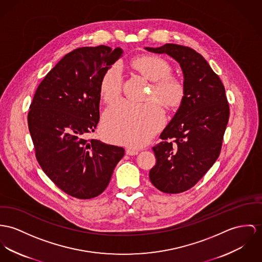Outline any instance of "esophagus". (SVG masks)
<instances>
[{"mask_svg":"<svg viewBox=\"0 0 262 262\" xmlns=\"http://www.w3.org/2000/svg\"><path fill=\"white\" fill-rule=\"evenodd\" d=\"M126 155L128 156H136L139 154V150L138 149H134V148H126Z\"/></svg>","mask_w":262,"mask_h":262,"instance_id":"obj_1","label":"esophagus"}]
</instances>
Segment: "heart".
Here are the masks:
<instances>
[{
    "instance_id": "b5f03b06",
    "label": "heart",
    "mask_w": 262,
    "mask_h": 262,
    "mask_svg": "<svg viewBox=\"0 0 262 262\" xmlns=\"http://www.w3.org/2000/svg\"><path fill=\"white\" fill-rule=\"evenodd\" d=\"M134 66L155 81L150 99L157 98L167 106H173L182 100L184 89L181 81L171 77L169 62L158 56H142L134 60ZM122 70L119 62L114 63L103 74L100 93L103 101L118 99L122 90ZM165 121L164 111L156 101L133 102L121 100L107 107L103 116L102 133L114 142L141 146L149 141Z\"/></svg>"
}]
</instances>
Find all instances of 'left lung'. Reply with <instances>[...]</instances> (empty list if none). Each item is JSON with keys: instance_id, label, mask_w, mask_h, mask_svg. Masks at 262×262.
I'll return each mask as SVG.
<instances>
[{"instance_id": "8db88e82", "label": "left lung", "mask_w": 262, "mask_h": 262, "mask_svg": "<svg viewBox=\"0 0 262 262\" xmlns=\"http://www.w3.org/2000/svg\"><path fill=\"white\" fill-rule=\"evenodd\" d=\"M145 49L178 60L184 77L181 106L152 147L157 163L149 170L159 190L180 193L194 186L220 157L229 105L220 77L201 54L176 43Z\"/></svg>"}]
</instances>
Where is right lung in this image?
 Instances as JSON below:
<instances>
[{
  "mask_svg": "<svg viewBox=\"0 0 262 262\" xmlns=\"http://www.w3.org/2000/svg\"><path fill=\"white\" fill-rule=\"evenodd\" d=\"M121 54V48L103 45L74 50L48 73L30 105L37 161L60 190L76 199L100 195L124 155L120 146L86 140L100 121L101 78Z\"/></svg>",
  "mask_w": 262,
  "mask_h": 262,
  "instance_id": "1",
  "label": "right lung"
}]
</instances>
